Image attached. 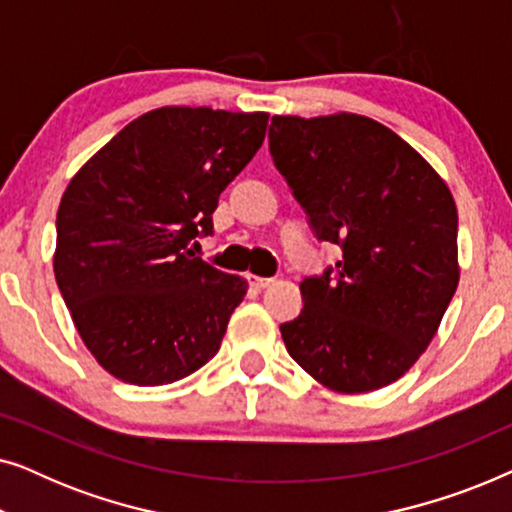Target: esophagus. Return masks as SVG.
I'll list each match as a JSON object with an SVG mask.
<instances>
[{
    "label": "esophagus",
    "mask_w": 512,
    "mask_h": 512,
    "mask_svg": "<svg viewBox=\"0 0 512 512\" xmlns=\"http://www.w3.org/2000/svg\"><path fill=\"white\" fill-rule=\"evenodd\" d=\"M247 282H249L251 289L261 291V289H268V286L272 284V279H268V277H256V275H247Z\"/></svg>",
    "instance_id": "34e87169"
}]
</instances>
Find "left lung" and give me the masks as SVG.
<instances>
[{
	"mask_svg": "<svg viewBox=\"0 0 512 512\" xmlns=\"http://www.w3.org/2000/svg\"><path fill=\"white\" fill-rule=\"evenodd\" d=\"M268 137L314 235L342 249L335 270L300 282L305 305L279 326L284 345L338 394L387 387L424 354L457 291L450 188L368 116H272Z\"/></svg>",
	"mask_w": 512,
	"mask_h": 512,
	"instance_id": "1",
	"label": "left lung"
}]
</instances>
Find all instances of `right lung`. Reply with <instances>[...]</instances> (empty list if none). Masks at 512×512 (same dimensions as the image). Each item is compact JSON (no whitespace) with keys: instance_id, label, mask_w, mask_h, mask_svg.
I'll return each instance as SVG.
<instances>
[{"instance_id":"1","label":"right lung","mask_w":512,"mask_h":512,"mask_svg":"<svg viewBox=\"0 0 512 512\" xmlns=\"http://www.w3.org/2000/svg\"><path fill=\"white\" fill-rule=\"evenodd\" d=\"M265 111L160 107L125 125L69 181L53 272L83 345L118 380L160 387L219 352L247 279L188 249L256 156Z\"/></svg>"}]
</instances>
